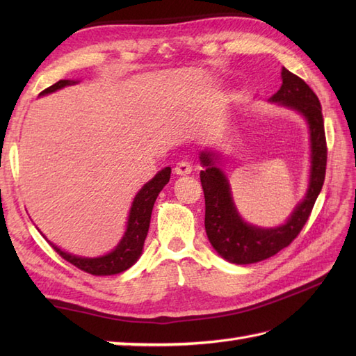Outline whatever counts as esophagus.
Returning <instances> with one entry per match:
<instances>
[{
	"instance_id": "34e87169",
	"label": "esophagus",
	"mask_w": 356,
	"mask_h": 356,
	"mask_svg": "<svg viewBox=\"0 0 356 356\" xmlns=\"http://www.w3.org/2000/svg\"><path fill=\"white\" fill-rule=\"evenodd\" d=\"M193 171V166L190 162H177L176 166H174V172L177 174V176H188V174H191Z\"/></svg>"
}]
</instances>
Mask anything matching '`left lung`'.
Returning <instances> with one entry per match:
<instances>
[{"instance_id": "8db88e82", "label": "left lung", "mask_w": 356, "mask_h": 356, "mask_svg": "<svg viewBox=\"0 0 356 356\" xmlns=\"http://www.w3.org/2000/svg\"><path fill=\"white\" fill-rule=\"evenodd\" d=\"M283 84L270 97L283 107L303 115L311 130V179L303 202L293 209L287 222L277 228H257L241 220L234 207L231 188L223 171L218 168L220 156L202 151L200 182L205 194V229L211 245L225 260L236 264H249L266 260L283 248L289 246L303 229L312 213L315 200L324 184L327 163V145L324 134L321 104L314 90L297 74L282 69Z\"/></svg>"}]
</instances>
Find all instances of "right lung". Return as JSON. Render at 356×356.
I'll return each instance as SVG.
<instances>
[{"label":"right lung","mask_w":356,"mask_h":356,"mask_svg":"<svg viewBox=\"0 0 356 356\" xmlns=\"http://www.w3.org/2000/svg\"><path fill=\"white\" fill-rule=\"evenodd\" d=\"M70 84H76V82L61 79L58 81L56 84L45 88L44 92H41V95L56 92V90ZM170 174L171 168L166 166L162 171H159L148 184L143 185L142 190L136 194L130 209V216H128L125 236L119 241L116 249H113L110 254L96 257V259H86V257H78L69 252H64L56 245L50 243V241L49 243L64 260L92 275H115L119 274V272L127 270L128 268H131L142 254L143 241L147 238L149 228L151 211H153L159 193H161L163 190V186L170 182Z\"/></svg>","instance_id":"add662e5"}]
</instances>
